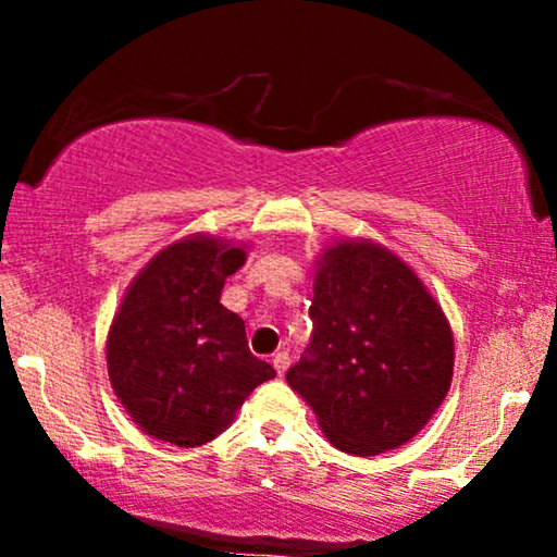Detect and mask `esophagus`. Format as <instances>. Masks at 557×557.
<instances>
[{
	"mask_svg": "<svg viewBox=\"0 0 557 557\" xmlns=\"http://www.w3.org/2000/svg\"><path fill=\"white\" fill-rule=\"evenodd\" d=\"M288 364H292V357H288L286 352L273 355V368H276L278 375H284V372L288 370Z\"/></svg>",
	"mask_w": 557,
	"mask_h": 557,
	"instance_id": "34e87169",
	"label": "esophagus"
}]
</instances>
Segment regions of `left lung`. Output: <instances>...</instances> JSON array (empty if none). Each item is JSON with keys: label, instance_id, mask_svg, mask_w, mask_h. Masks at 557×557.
<instances>
[{"label": "left lung", "instance_id": "obj_1", "mask_svg": "<svg viewBox=\"0 0 557 557\" xmlns=\"http://www.w3.org/2000/svg\"><path fill=\"white\" fill-rule=\"evenodd\" d=\"M309 347L286 372L339 451L398 448L444 403L454 337L421 278L368 240L337 243L314 276Z\"/></svg>", "mask_w": 557, "mask_h": 557}]
</instances>
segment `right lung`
Here are the masks:
<instances>
[{"instance_id": "obj_1", "label": "right lung", "mask_w": 557, "mask_h": 557, "mask_svg": "<svg viewBox=\"0 0 557 557\" xmlns=\"http://www.w3.org/2000/svg\"><path fill=\"white\" fill-rule=\"evenodd\" d=\"M246 250L195 235L164 248L134 278L109 332V377L144 433L208 444L250 391L276 377L250 355L246 324L220 304Z\"/></svg>"}]
</instances>
